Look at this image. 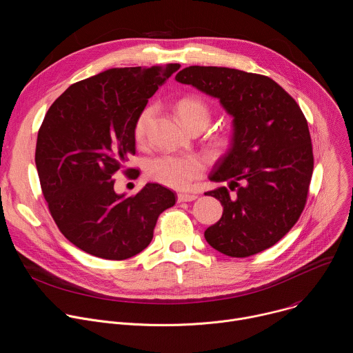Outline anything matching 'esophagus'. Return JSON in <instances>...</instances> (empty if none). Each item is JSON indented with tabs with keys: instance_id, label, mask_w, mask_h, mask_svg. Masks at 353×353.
Segmentation results:
<instances>
[{
	"instance_id": "obj_1",
	"label": "esophagus",
	"mask_w": 353,
	"mask_h": 353,
	"mask_svg": "<svg viewBox=\"0 0 353 353\" xmlns=\"http://www.w3.org/2000/svg\"><path fill=\"white\" fill-rule=\"evenodd\" d=\"M194 199H196V195H194V194H187V192L177 194L179 203H188V201H194Z\"/></svg>"
}]
</instances>
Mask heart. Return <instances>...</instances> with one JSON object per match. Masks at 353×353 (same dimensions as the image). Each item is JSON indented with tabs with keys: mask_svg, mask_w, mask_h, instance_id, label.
Returning a JSON list of instances; mask_svg holds the SVG:
<instances>
[{
	"mask_svg": "<svg viewBox=\"0 0 353 353\" xmlns=\"http://www.w3.org/2000/svg\"><path fill=\"white\" fill-rule=\"evenodd\" d=\"M174 112L180 123L187 128L203 127L205 128L211 120V109L203 99L196 96H185L180 99L174 106ZM157 114L154 106L145 108L138 116L134 127L137 142L142 143L146 138L148 130ZM230 143L229 134H221L214 141L215 150H223ZM146 176L159 184L170 188L184 190L192 180L203 176L205 163L196 155H161L150 159L146 165Z\"/></svg>",
	"mask_w": 353,
	"mask_h": 353,
	"instance_id": "obj_1",
	"label": "heart"
}]
</instances>
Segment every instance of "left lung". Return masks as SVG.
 I'll return each instance as SVG.
<instances>
[{
  "mask_svg": "<svg viewBox=\"0 0 353 353\" xmlns=\"http://www.w3.org/2000/svg\"><path fill=\"white\" fill-rule=\"evenodd\" d=\"M176 81L216 97L233 117L232 139L210 174L222 185V218L204 236L229 257H250L278 243L303 212L313 174L309 125L294 99L268 77L191 65Z\"/></svg>",
  "mask_w": 353,
  "mask_h": 353,
  "instance_id": "8db88e82",
  "label": "left lung"
}]
</instances>
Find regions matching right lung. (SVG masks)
Segmentation results:
<instances>
[{
  "mask_svg": "<svg viewBox=\"0 0 353 353\" xmlns=\"http://www.w3.org/2000/svg\"><path fill=\"white\" fill-rule=\"evenodd\" d=\"M179 68L106 70L71 85L43 120L34 155L41 191L60 232L88 254L137 256L176 203L174 192L157 183L132 196L117 194L112 177L135 154L134 127L148 99Z\"/></svg>",
  "mask_w": 353,
  "mask_h": 353,
  "instance_id": "add662e5",
  "label": "right lung"
}]
</instances>
